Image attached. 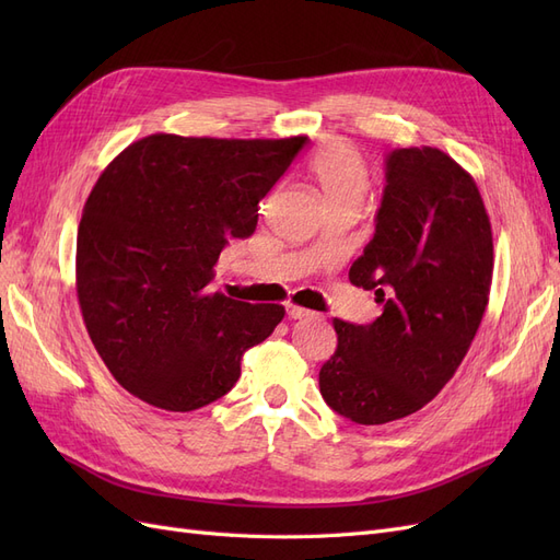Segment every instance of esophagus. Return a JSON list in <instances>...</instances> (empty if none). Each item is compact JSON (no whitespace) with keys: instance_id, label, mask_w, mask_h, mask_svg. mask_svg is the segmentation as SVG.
Listing matches in <instances>:
<instances>
[{"instance_id":"obj_1","label":"esophagus","mask_w":560,"mask_h":560,"mask_svg":"<svg viewBox=\"0 0 560 560\" xmlns=\"http://www.w3.org/2000/svg\"><path fill=\"white\" fill-rule=\"evenodd\" d=\"M315 313H311L308 308H301V306H294V303H287V317L290 319H303V317H313Z\"/></svg>"}]
</instances>
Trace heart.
Returning <instances> with one entry per match:
<instances>
[{"label":"heart","instance_id":"heart-1","mask_svg":"<svg viewBox=\"0 0 560 560\" xmlns=\"http://www.w3.org/2000/svg\"><path fill=\"white\" fill-rule=\"evenodd\" d=\"M308 173L334 212L358 210L369 191V165L364 156L341 140L319 147L308 161Z\"/></svg>","mask_w":560,"mask_h":560}]
</instances>
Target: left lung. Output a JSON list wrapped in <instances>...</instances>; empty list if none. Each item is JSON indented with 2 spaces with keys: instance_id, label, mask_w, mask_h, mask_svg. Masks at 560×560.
Wrapping results in <instances>:
<instances>
[{
  "instance_id": "obj_1",
  "label": "left lung",
  "mask_w": 560,
  "mask_h": 560,
  "mask_svg": "<svg viewBox=\"0 0 560 560\" xmlns=\"http://www.w3.org/2000/svg\"><path fill=\"white\" fill-rule=\"evenodd\" d=\"M376 233L350 266L374 290L371 325L334 319L338 346L319 393L358 425L406 418L434 399L465 360L493 282V231L477 182L436 147L385 161Z\"/></svg>"
}]
</instances>
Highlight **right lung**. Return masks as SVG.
<instances>
[{
    "instance_id": "right-lung-1",
    "label": "right lung",
    "mask_w": 560,
    "mask_h": 560,
    "mask_svg": "<svg viewBox=\"0 0 560 560\" xmlns=\"http://www.w3.org/2000/svg\"><path fill=\"white\" fill-rule=\"evenodd\" d=\"M306 144V135L156 132L100 175L77 233V296L97 354L130 395L179 413L208 406L238 381L245 350L280 325V303L235 301L208 284Z\"/></svg>"
}]
</instances>
